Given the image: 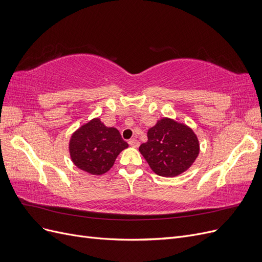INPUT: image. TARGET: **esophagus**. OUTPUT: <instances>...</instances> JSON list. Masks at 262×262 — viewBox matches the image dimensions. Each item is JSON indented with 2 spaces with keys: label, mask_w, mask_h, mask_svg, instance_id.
Masks as SVG:
<instances>
[{
  "label": "esophagus",
  "mask_w": 262,
  "mask_h": 262,
  "mask_svg": "<svg viewBox=\"0 0 262 262\" xmlns=\"http://www.w3.org/2000/svg\"><path fill=\"white\" fill-rule=\"evenodd\" d=\"M129 144L132 147H139L140 142L138 140H136V139H131V140H129Z\"/></svg>",
  "instance_id": "1"
}]
</instances>
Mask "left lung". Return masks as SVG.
<instances>
[{"instance_id": "obj_1", "label": "left lung", "mask_w": 262, "mask_h": 262, "mask_svg": "<svg viewBox=\"0 0 262 262\" xmlns=\"http://www.w3.org/2000/svg\"><path fill=\"white\" fill-rule=\"evenodd\" d=\"M194 132L169 118H164L147 131V142L139 150L149 167L163 177H175L186 171L199 154Z\"/></svg>"}]
</instances>
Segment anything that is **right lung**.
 Returning <instances> with one entry per match:
<instances>
[{"label":"right lung","mask_w":262,"mask_h":262,"mask_svg":"<svg viewBox=\"0 0 262 262\" xmlns=\"http://www.w3.org/2000/svg\"><path fill=\"white\" fill-rule=\"evenodd\" d=\"M128 147L116 128H107L98 118L82 125L70 140V155L78 168L92 175L107 172L119 153Z\"/></svg>","instance_id":"right-lung-1"}]
</instances>
